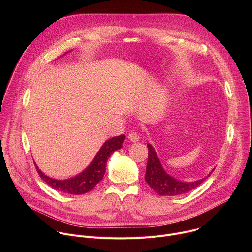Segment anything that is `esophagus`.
<instances>
[{
  "mask_svg": "<svg viewBox=\"0 0 252 252\" xmlns=\"http://www.w3.org/2000/svg\"><path fill=\"white\" fill-rule=\"evenodd\" d=\"M127 137H128V139H129L131 142H137V141H139V135H138V133H136V132H130Z\"/></svg>",
  "mask_w": 252,
  "mask_h": 252,
  "instance_id": "obj_1",
  "label": "esophagus"
}]
</instances>
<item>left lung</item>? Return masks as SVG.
<instances>
[{
	"instance_id": "obj_1",
	"label": "left lung",
	"mask_w": 252,
	"mask_h": 252,
	"mask_svg": "<svg viewBox=\"0 0 252 252\" xmlns=\"http://www.w3.org/2000/svg\"><path fill=\"white\" fill-rule=\"evenodd\" d=\"M148 149L149 159L147 165L146 182L158 194L161 196H174L185 194L200 186L206 178L204 177L202 179H199V181H195L192 183H183L177 181V179L171 177L163 170L154 148L150 143H148ZM211 172L208 174V176L211 174Z\"/></svg>"
}]
</instances>
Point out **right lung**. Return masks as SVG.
Here are the masks:
<instances>
[{
    "label": "right lung",
    "mask_w": 252,
    "mask_h": 252,
    "mask_svg": "<svg viewBox=\"0 0 252 252\" xmlns=\"http://www.w3.org/2000/svg\"><path fill=\"white\" fill-rule=\"evenodd\" d=\"M124 139L125 135L121 134L106 140L85 171L73 178L65 179V181H57V179L51 178L45 175L35 163L34 166L37 168L39 175L56 190L68 194H83L91 191L101 181L105 172L107 158L115 151L122 148Z\"/></svg>",
    "instance_id": "1"
}]
</instances>
